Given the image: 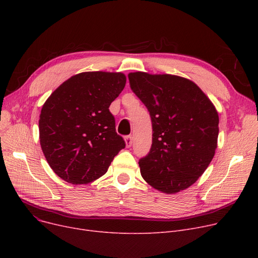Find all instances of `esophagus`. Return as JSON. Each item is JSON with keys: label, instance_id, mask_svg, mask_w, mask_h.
Here are the masks:
<instances>
[{"label": "esophagus", "instance_id": "esophagus-1", "mask_svg": "<svg viewBox=\"0 0 258 258\" xmlns=\"http://www.w3.org/2000/svg\"><path fill=\"white\" fill-rule=\"evenodd\" d=\"M124 140H125L126 146H127V147H131L132 144H133V137H132V136H126V137L124 138Z\"/></svg>", "mask_w": 258, "mask_h": 258}]
</instances>
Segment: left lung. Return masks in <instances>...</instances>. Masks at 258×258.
I'll use <instances>...</instances> for the list:
<instances>
[{
	"label": "left lung",
	"mask_w": 258,
	"mask_h": 258,
	"mask_svg": "<svg viewBox=\"0 0 258 258\" xmlns=\"http://www.w3.org/2000/svg\"><path fill=\"white\" fill-rule=\"evenodd\" d=\"M133 92L150 112L153 143L139 160L142 178L158 190L175 194L191 186L214 156L219 115L191 80L169 74H128Z\"/></svg>",
	"instance_id": "8db88e82"
}]
</instances>
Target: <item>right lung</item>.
I'll return each mask as SVG.
<instances>
[{
    "mask_svg": "<svg viewBox=\"0 0 258 258\" xmlns=\"http://www.w3.org/2000/svg\"><path fill=\"white\" fill-rule=\"evenodd\" d=\"M122 73L84 72L61 84L40 111L39 142L50 167L71 184L100 178L125 147L108 110L124 89Z\"/></svg>",
    "mask_w": 258,
    "mask_h": 258,
    "instance_id": "obj_1",
    "label": "right lung"
}]
</instances>
